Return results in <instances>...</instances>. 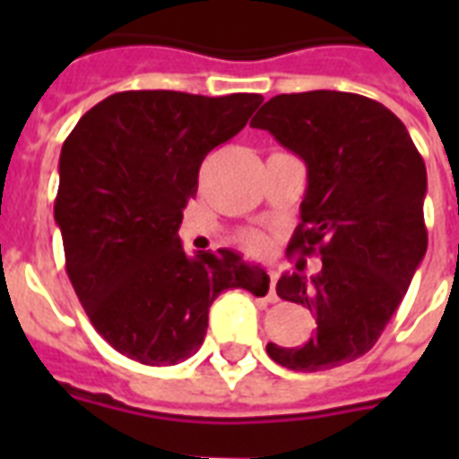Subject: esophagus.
Returning <instances> with one entry per match:
<instances>
[{
  "mask_svg": "<svg viewBox=\"0 0 459 459\" xmlns=\"http://www.w3.org/2000/svg\"><path fill=\"white\" fill-rule=\"evenodd\" d=\"M276 279H279V273L269 269V300L272 302L279 300V295H276Z\"/></svg>",
  "mask_w": 459,
  "mask_h": 459,
  "instance_id": "obj_1",
  "label": "esophagus"
}]
</instances>
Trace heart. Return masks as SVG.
<instances>
[{
  "label": "heart",
  "mask_w": 459,
  "mask_h": 459,
  "mask_svg": "<svg viewBox=\"0 0 459 459\" xmlns=\"http://www.w3.org/2000/svg\"><path fill=\"white\" fill-rule=\"evenodd\" d=\"M264 236H262V233H247V236H245V245H247V247H252V250H262V247H264Z\"/></svg>",
  "instance_id": "obj_1"
}]
</instances>
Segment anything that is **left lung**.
<instances>
[{
	"label": "left lung",
	"instance_id": "obj_1",
	"mask_svg": "<svg viewBox=\"0 0 459 459\" xmlns=\"http://www.w3.org/2000/svg\"><path fill=\"white\" fill-rule=\"evenodd\" d=\"M252 128L305 161L307 190L290 250L321 272L283 273L276 293L309 307L316 331L298 348L266 345L293 371L331 369L374 348L427 255V166L405 124L369 97L335 90L276 95Z\"/></svg>",
	"mask_w": 459,
	"mask_h": 459
}]
</instances>
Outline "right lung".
<instances>
[{
    "mask_svg": "<svg viewBox=\"0 0 459 459\" xmlns=\"http://www.w3.org/2000/svg\"><path fill=\"white\" fill-rule=\"evenodd\" d=\"M264 97L128 90L95 104L61 147L54 221L66 273L92 326L140 364H178L200 350L209 307L269 276L238 252L187 257L178 229L200 166L243 131Z\"/></svg>",
    "mask_w": 459,
    "mask_h": 459,
    "instance_id": "obj_1",
    "label": "right lung"
}]
</instances>
